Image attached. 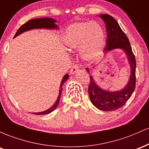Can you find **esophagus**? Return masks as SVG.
<instances>
[{"label": "esophagus", "mask_w": 149, "mask_h": 149, "mask_svg": "<svg viewBox=\"0 0 149 149\" xmlns=\"http://www.w3.org/2000/svg\"><path fill=\"white\" fill-rule=\"evenodd\" d=\"M78 69H79V67H78V64L73 65V67L71 68V70H70V73H71V74H75V73L78 71Z\"/></svg>", "instance_id": "obj_1"}]
</instances>
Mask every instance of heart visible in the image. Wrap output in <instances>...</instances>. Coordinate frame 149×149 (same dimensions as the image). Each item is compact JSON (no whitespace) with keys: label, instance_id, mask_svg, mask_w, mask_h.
Masks as SVG:
<instances>
[{"label":"heart","instance_id":"obj_1","mask_svg":"<svg viewBox=\"0 0 149 149\" xmlns=\"http://www.w3.org/2000/svg\"><path fill=\"white\" fill-rule=\"evenodd\" d=\"M63 42L70 50L79 49L82 58L95 60L105 44V34L96 22H80L71 24L63 35Z\"/></svg>","mask_w":149,"mask_h":149}]
</instances>
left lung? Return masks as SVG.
Here are the masks:
<instances>
[{"label":"left lung","mask_w":149,"mask_h":149,"mask_svg":"<svg viewBox=\"0 0 149 149\" xmlns=\"http://www.w3.org/2000/svg\"><path fill=\"white\" fill-rule=\"evenodd\" d=\"M99 17L104 20L107 29V38L104 52L116 48L122 49L127 55L130 66L129 81L125 87L119 91L110 92L103 90L97 84L93 77L90 76L88 92L92 104L104 111H112L124 106L134 92L136 85V60L127 36L115 19L107 14L100 15ZM86 70L90 72L88 68H86Z\"/></svg>","instance_id":"left-lung-1"}]
</instances>
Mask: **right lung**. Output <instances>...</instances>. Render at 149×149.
Listing matches in <instances>:
<instances>
[{
  "mask_svg": "<svg viewBox=\"0 0 149 149\" xmlns=\"http://www.w3.org/2000/svg\"><path fill=\"white\" fill-rule=\"evenodd\" d=\"M57 22L54 20V19L48 18V17H43V18H38V19H33L29 20L20 27L17 30V33H15L14 38L17 37V36L20 35L24 32L27 31L31 29H58V26L56 24L55 22ZM69 78V75L66 74L63 77L62 80H61L60 87H59V96L57 97V100L56 102L47 110L45 111L42 112H38V113H33V114L35 115H45V114H48L49 113L52 112L54 109L57 108L58 104L59 103V100H60V97L61 95V91H62V85Z\"/></svg>",
  "mask_w": 149,
  "mask_h": 149,
  "instance_id": "obj_1",
  "label": "right lung"
}]
</instances>
